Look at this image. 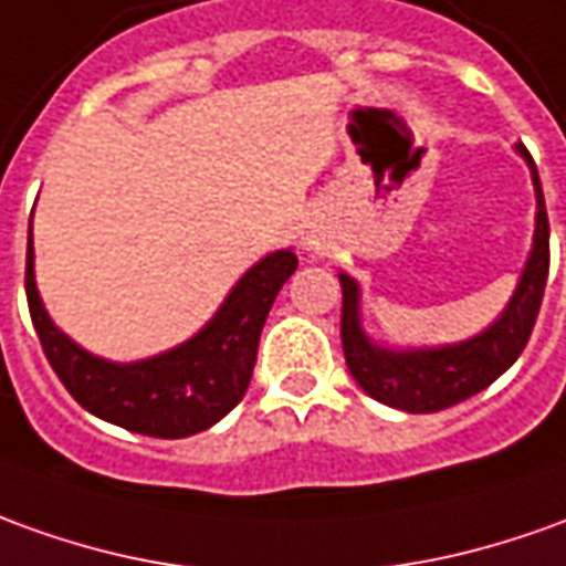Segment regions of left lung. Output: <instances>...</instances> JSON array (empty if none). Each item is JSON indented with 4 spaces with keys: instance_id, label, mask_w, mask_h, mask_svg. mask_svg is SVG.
<instances>
[{
    "instance_id": "obj_1",
    "label": "left lung",
    "mask_w": 566,
    "mask_h": 566,
    "mask_svg": "<svg viewBox=\"0 0 566 566\" xmlns=\"http://www.w3.org/2000/svg\"><path fill=\"white\" fill-rule=\"evenodd\" d=\"M517 154L527 159L536 187V231L533 249L517 280L512 302L490 323L484 333L440 348H381L369 342L360 323V286L348 274L342 280V348L350 376L366 395L403 412H438L469 400L509 369L527 348L533 323L543 305L548 276V216H545L539 171L524 147Z\"/></svg>"
}]
</instances>
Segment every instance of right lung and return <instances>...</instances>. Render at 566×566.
Here are the masks:
<instances>
[{"mask_svg": "<svg viewBox=\"0 0 566 566\" xmlns=\"http://www.w3.org/2000/svg\"><path fill=\"white\" fill-rule=\"evenodd\" d=\"M298 268L292 249L252 264L218 307L216 317L178 348L138 364H113L80 348L49 317L33 274V231L27 237V305L49 364L73 400L104 422L147 438H190L212 428L243 400L261 326L276 292Z\"/></svg>", "mask_w": 566, "mask_h": 566, "instance_id": "obj_1", "label": "right lung"}]
</instances>
